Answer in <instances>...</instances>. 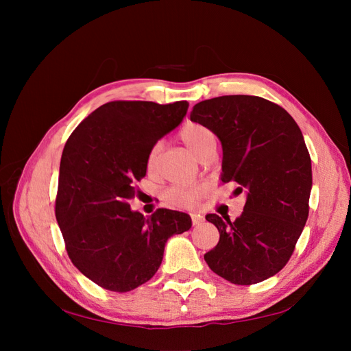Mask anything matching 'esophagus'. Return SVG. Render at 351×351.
<instances>
[{"label":"esophagus","instance_id":"obj_1","mask_svg":"<svg viewBox=\"0 0 351 351\" xmlns=\"http://www.w3.org/2000/svg\"><path fill=\"white\" fill-rule=\"evenodd\" d=\"M202 222H204V218H202L200 215H197V214H193V215H192V224H193L195 227L200 226Z\"/></svg>","mask_w":351,"mask_h":351}]
</instances>
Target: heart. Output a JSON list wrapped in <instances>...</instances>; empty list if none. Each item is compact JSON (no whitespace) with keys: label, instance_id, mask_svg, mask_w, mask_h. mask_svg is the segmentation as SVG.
Wrapping results in <instances>:
<instances>
[{"label":"heart","instance_id":"heart-1","mask_svg":"<svg viewBox=\"0 0 351 351\" xmlns=\"http://www.w3.org/2000/svg\"><path fill=\"white\" fill-rule=\"evenodd\" d=\"M180 137L186 143V146L192 151L199 159L204 158L208 152L217 147V136L209 127L200 124V123H187L180 130ZM161 143H155L149 154H147V169H152L156 165L158 156L161 154ZM205 195V187L193 184V186H177L168 189L165 192V199L176 206H184L190 208L196 205L200 197Z\"/></svg>","mask_w":351,"mask_h":351}]
</instances>
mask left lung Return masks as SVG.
<instances>
[{
  "label": "left lung",
  "mask_w": 351,
  "mask_h": 351,
  "mask_svg": "<svg viewBox=\"0 0 351 351\" xmlns=\"http://www.w3.org/2000/svg\"><path fill=\"white\" fill-rule=\"evenodd\" d=\"M190 120L214 132L222 145L221 182L246 192L241 215L208 214L219 231L205 253L219 277L250 285L280 272L309 215L312 162L303 134L280 105L250 95H226L196 104Z\"/></svg>",
  "instance_id": "obj_1"
}]
</instances>
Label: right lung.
I'll use <instances>...</instances> for the list:
<instances>
[{
	"label": "right lung",
	"mask_w": 351,
	"mask_h": 351,
	"mask_svg": "<svg viewBox=\"0 0 351 351\" xmlns=\"http://www.w3.org/2000/svg\"><path fill=\"white\" fill-rule=\"evenodd\" d=\"M187 101H112L88 115L61 155L56 218L69 258L84 277L125 293L149 281L167 240L192 227L184 212L132 210L151 147L183 121Z\"/></svg>",
	"instance_id": "obj_1"
}]
</instances>
